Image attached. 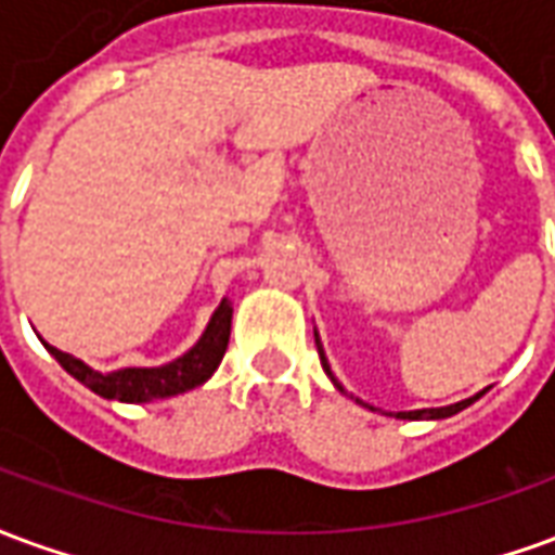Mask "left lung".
I'll return each mask as SVG.
<instances>
[{
  "instance_id": "1",
  "label": "left lung",
  "mask_w": 555,
  "mask_h": 555,
  "mask_svg": "<svg viewBox=\"0 0 555 555\" xmlns=\"http://www.w3.org/2000/svg\"><path fill=\"white\" fill-rule=\"evenodd\" d=\"M314 345H318V353H321V365H324L326 377H330V380H333V386H336L338 392H345V396H348V389H345V386L338 384V380H336V374H333V369H330V362H326L324 345H321V338H318V333H314ZM350 398H353V396H350ZM478 398H481V392H478V396H473V398H464V401H457V404H449V408L401 410V413H396V418H449V416H454V413H461V410L469 408V404H473V401H478ZM357 401H360V398H357ZM360 404H362V408H369V404H365V401H360ZM369 410H374V408H369Z\"/></svg>"
}]
</instances>
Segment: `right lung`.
<instances>
[{"instance_id":"obj_1","label":"right lung","mask_w":555,"mask_h":555,"mask_svg":"<svg viewBox=\"0 0 555 555\" xmlns=\"http://www.w3.org/2000/svg\"><path fill=\"white\" fill-rule=\"evenodd\" d=\"M231 300L222 297L217 306V312L210 314L205 333L195 341L193 348L181 353L178 360L166 362V365H154V369H118V372H94L91 365H86L77 357H70L65 350L47 345V350L53 353L55 360L62 362L70 377H77L79 384L89 386L91 392H98L101 398H115L125 404H145V401H159V398L181 396L190 392L195 386H202L210 380V374L217 372L219 362L225 357L231 336Z\"/></svg>"}]
</instances>
